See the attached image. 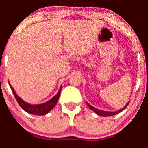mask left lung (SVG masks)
<instances>
[{"instance_id":"1","label":"left lung","mask_w":148,"mask_h":148,"mask_svg":"<svg viewBox=\"0 0 148 148\" xmlns=\"http://www.w3.org/2000/svg\"><path fill=\"white\" fill-rule=\"evenodd\" d=\"M129 102L127 103L126 104H125V106H124L123 107H122V109H120V110H117V112H109V111H104V110H98L97 108H95V107H93V106L90 105V104H89L88 102H86V104H87V105L89 106V108L91 109V110H92V111L95 112V113H96L97 114H98V115L99 116H102V117H110V116H112V115H115V114H118L119 112H121L122 111H123L124 110H125V108L127 107V106L129 104Z\"/></svg>"}]
</instances>
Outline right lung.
I'll use <instances>...</instances> for the list:
<instances>
[{"label":"right lung","instance_id":"1","mask_svg":"<svg viewBox=\"0 0 148 148\" xmlns=\"http://www.w3.org/2000/svg\"><path fill=\"white\" fill-rule=\"evenodd\" d=\"M9 86L10 89H11L13 95H14L15 98L17 100L19 105L21 106V107L24 111H26V112L32 114H36V115H45L47 113H49L55 107L56 104L57 103L58 100H59V96H60L61 91H62V86H61L58 93L49 101L40 104H31L23 101L20 97L18 96V95L16 93V92H15V90L12 87L10 83Z\"/></svg>","mask_w":148,"mask_h":148}]
</instances>
